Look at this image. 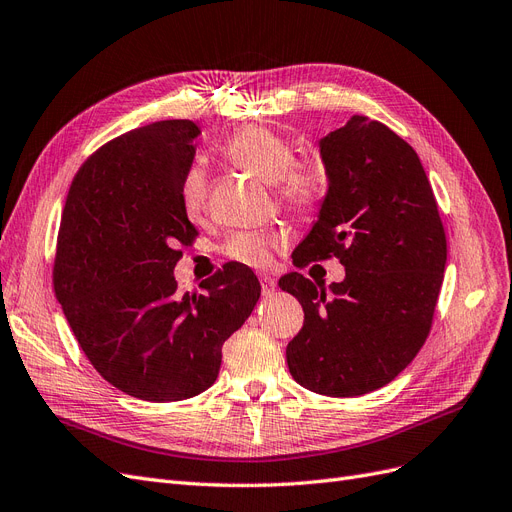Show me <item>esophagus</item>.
Returning a JSON list of instances; mask_svg holds the SVG:
<instances>
[{
	"label": "esophagus",
	"instance_id": "esophagus-1",
	"mask_svg": "<svg viewBox=\"0 0 512 512\" xmlns=\"http://www.w3.org/2000/svg\"><path fill=\"white\" fill-rule=\"evenodd\" d=\"M274 289H276V283H274V278H270V276H261V293L266 295H272L274 293Z\"/></svg>",
	"mask_w": 512,
	"mask_h": 512
}]
</instances>
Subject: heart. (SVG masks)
Listing matches in <instances>:
<instances>
[{
  "label": "heart",
  "instance_id": "heart-1",
  "mask_svg": "<svg viewBox=\"0 0 512 512\" xmlns=\"http://www.w3.org/2000/svg\"><path fill=\"white\" fill-rule=\"evenodd\" d=\"M225 157L236 168L274 185L280 204L300 212H317L327 191V168L321 155L295 157L293 142L261 125L238 129L223 146ZM183 206L189 219H200L208 206V180L202 168H191L183 180ZM285 246V238L266 232H238L223 246V253L246 266L263 268L272 251Z\"/></svg>",
  "mask_w": 512,
  "mask_h": 512
}]
</instances>
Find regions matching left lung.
Returning <instances> with one entry per match:
<instances>
[{
  "label": "left lung",
  "instance_id": "1",
  "mask_svg": "<svg viewBox=\"0 0 512 512\" xmlns=\"http://www.w3.org/2000/svg\"><path fill=\"white\" fill-rule=\"evenodd\" d=\"M319 146L329 187L293 266L336 257L346 276L329 289L300 272L278 280L304 308L287 364L302 387L355 398L391 383L421 351L447 236L419 155L387 125L355 114Z\"/></svg>",
  "mask_w": 512,
  "mask_h": 512
}]
</instances>
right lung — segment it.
<instances>
[{"instance_id": "obj_1", "label": "right lung", "mask_w": 512, "mask_h": 512, "mask_svg": "<svg viewBox=\"0 0 512 512\" xmlns=\"http://www.w3.org/2000/svg\"><path fill=\"white\" fill-rule=\"evenodd\" d=\"M200 127L157 121L106 142L82 163L65 200L53 266L55 295L91 366L131 398L178 402L219 376L221 346L261 285L225 263L180 295L174 268L197 232L183 180Z\"/></svg>"}]
</instances>
